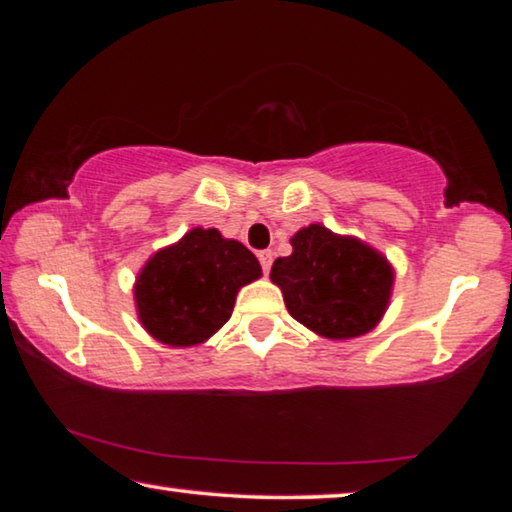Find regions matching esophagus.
Wrapping results in <instances>:
<instances>
[{"instance_id":"obj_1","label":"esophagus","mask_w":512,"mask_h":512,"mask_svg":"<svg viewBox=\"0 0 512 512\" xmlns=\"http://www.w3.org/2000/svg\"><path fill=\"white\" fill-rule=\"evenodd\" d=\"M257 257H259V264H262V268H264V273L271 271V264H273V253H271V250H262V253H259Z\"/></svg>"}]
</instances>
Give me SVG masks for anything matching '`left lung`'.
I'll list each match as a JSON object with an SVG mask.
<instances>
[{
  "mask_svg": "<svg viewBox=\"0 0 512 512\" xmlns=\"http://www.w3.org/2000/svg\"><path fill=\"white\" fill-rule=\"evenodd\" d=\"M277 257L271 282L289 314L323 339H357L375 329L391 305L395 268L366 241L309 223Z\"/></svg>",
  "mask_w": 512,
  "mask_h": 512,
  "instance_id": "1",
  "label": "left lung"
}]
</instances>
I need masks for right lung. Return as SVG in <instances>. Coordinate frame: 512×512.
Here are the masks:
<instances>
[{"instance_id": "add662e5", "label": "right lung", "mask_w": 512, "mask_h": 512, "mask_svg": "<svg viewBox=\"0 0 512 512\" xmlns=\"http://www.w3.org/2000/svg\"><path fill=\"white\" fill-rule=\"evenodd\" d=\"M262 277L257 257L216 228H192L146 259L133 284L142 327L171 348L205 343L228 323L241 287Z\"/></svg>"}]
</instances>
